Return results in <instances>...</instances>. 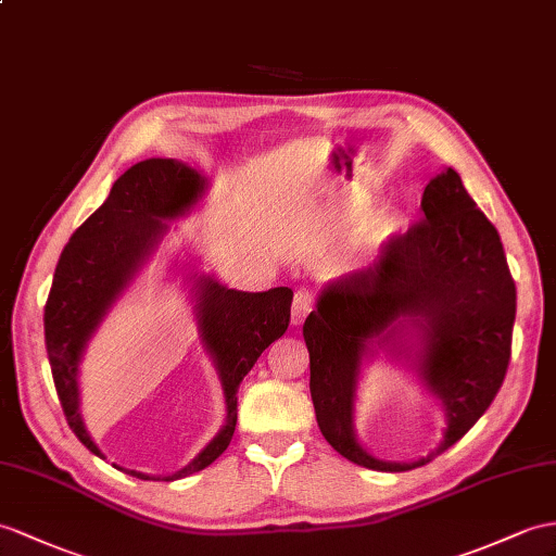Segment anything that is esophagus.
I'll return each mask as SVG.
<instances>
[{
    "label": "esophagus",
    "mask_w": 556,
    "mask_h": 556,
    "mask_svg": "<svg viewBox=\"0 0 556 556\" xmlns=\"http://www.w3.org/2000/svg\"><path fill=\"white\" fill-rule=\"evenodd\" d=\"M311 308H314V300H311V294L306 290H296L294 302H292V325H294V328H300V325L306 320V316L311 314Z\"/></svg>",
    "instance_id": "1"
}]
</instances>
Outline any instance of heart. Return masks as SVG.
<instances>
[{"instance_id": "b5f03b06", "label": "heart", "mask_w": 556, "mask_h": 556, "mask_svg": "<svg viewBox=\"0 0 556 556\" xmlns=\"http://www.w3.org/2000/svg\"><path fill=\"white\" fill-rule=\"evenodd\" d=\"M394 231V216L389 212L372 214V200L349 202L346 207L332 212L311 231L308 245L314 252H325L337 242L354 236L358 252H375Z\"/></svg>"}]
</instances>
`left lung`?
<instances>
[{
    "label": "left lung",
    "instance_id": "left-lung-1",
    "mask_svg": "<svg viewBox=\"0 0 556 556\" xmlns=\"http://www.w3.org/2000/svg\"><path fill=\"white\" fill-rule=\"evenodd\" d=\"M422 212L370 266L330 280L304 323L323 437L377 471L422 467L463 439L503 387L511 354L517 288L495 226L451 167L427 184ZM380 348L408 362L446 413L442 443L413 464L375 458L355 437L359 370Z\"/></svg>",
    "mask_w": 556,
    "mask_h": 556
}]
</instances>
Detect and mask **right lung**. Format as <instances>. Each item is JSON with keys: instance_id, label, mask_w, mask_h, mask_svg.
I'll return each mask as SVG.
<instances>
[{"instance_id": "1", "label": "right lung", "mask_w": 556, "mask_h": 556, "mask_svg": "<svg viewBox=\"0 0 556 556\" xmlns=\"http://www.w3.org/2000/svg\"><path fill=\"white\" fill-rule=\"evenodd\" d=\"M207 176L179 160L151 157L129 167L113 184L111 195L77 228L63 248L45 306V340L53 384L67 425L87 448L105 459L93 443L79 410V363L105 316L151 262L169 233V222L188 216L207 193ZM174 266H181L176 262ZM184 286L193 302L200 342L219 372L226 419L216 437L186 467L172 473L115 469L141 481H176L205 469L233 439L238 387L262 351L286 334L292 290L240 292L222 286L193 264H184Z\"/></svg>"}]
</instances>
